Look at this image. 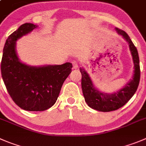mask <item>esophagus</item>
Masks as SVG:
<instances>
[{"label":"esophagus","instance_id":"esophagus-1","mask_svg":"<svg viewBox=\"0 0 146 146\" xmlns=\"http://www.w3.org/2000/svg\"><path fill=\"white\" fill-rule=\"evenodd\" d=\"M72 65H73V69H77L78 68V63L77 62H75V61L72 62Z\"/></svg>","mask_w":146,"mask_h":146}]
</instances>
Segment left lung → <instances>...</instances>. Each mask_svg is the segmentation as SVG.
<instances>
[{"label": "left lung", "mask_w": 146, "mask_h": 146, "mask_svg": "<svg viewBox=\"0 0 146 146\" xmlns=\"http://www.w3.org/2000/svg\"><path fill=\"white\" fill-rule=\"evenodd\" d=\"M115 30L117 34L121 35L129 44L134 64L133 79L121 90L112 94H108L102 92L95 88L87 72L83 68H80L82 74V89L85 102L91 108L100 112H110L122 108L134 95L140 82V62L136 47L132 42L127 33L117 28H115Z\"/></svg>", "instance_id": "obj_1"}]
</instances>
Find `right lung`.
Here are the masks:
<instances>
[{
  "instance_id": "add662e5",
  "label": "right lung",
  "mask_w": 146,
  "mask_h": 146,
  "mask_svg": "<svg viewBox=\"0 0 146 146\" xmlns=\"http://www.w3.org/2000/svg\"><path fill=\"white\" fill-rule=\"evenodd\" d=\"M36 27L26 23L8 36L1 64V75L10 96L18 106L28 111H44L53 106L72 68L69 62L34 66L20 62L16 41Z\"/></svg>"
}]
</instances>
